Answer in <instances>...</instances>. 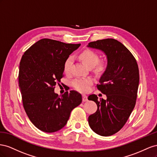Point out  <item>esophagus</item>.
I'll return each mask as SVG.
<instances>
[{"mask_svg":"<svg viewBox=\"0 0 157 157\" xmlns=\"http://www.w3.org/2000/svg\"><path fill=\"white\" fill-rule=\"evenodd\" d=\"M82 100L83 102H86L87 101H88V98H87V96L86 95H82Z\"/></svg>","mask_w":157,"mask_h":157,"instance_id":"1","label":"esophagus"}]
</instances>
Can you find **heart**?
Here are the masks:
<instances>
[{"instance_id":"heart-1","label":"heart","mask_w":157,"mask_h":157,"mask_svg":"<svg viewBox=\"0 0 157 157\" xmlns=\"http://www.w3.org/2000/svg\"><path fill=\"white\" fill-rule=\"evenodd\" d=\"M79 58L89 68H93L95 66L96 70L98 71H102L106 67V63L103 61L98 62L99 58L97 54L90 49H87L79 54ZM73 59L71 56H68L64 60L63 64V71L65 74L70 73ZM93 83L91 78H78L75 79L72 83L74 87L78 91L81 92H86L89 90V87Z\"/></svg>"}]
</instances>
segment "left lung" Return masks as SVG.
<instances>
[{
	"label": "left lung",
	"instance_id": "left-lung-1",
	"mask_svg": "<svg viewBox=\"0 0 157 157\" xmlns=\"http://www.w3.org/2000/svg\"><path fill=\"white\" fill-rule=\"evenodd\" d=\"M87 47L102 51L107 58L106 70L97 85L107 98L98 100L94 94L88 97L97 105L88 122L98 135L110 136L122 128L135 107L140 82L138 65L131 52L116 39L98 40Z\"/></svg>",
	"mask_w": 157,
	"mask_h": 157
}]
</instances>
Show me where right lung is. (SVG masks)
Here are the masks:
<instances>
[{"mask_svg":"<svg viewBox=\"0 0 157 157\" xmlns=\"http://www.w3.org/2000/svg\"><path fill=\"white\" fill-rule=\"evenodd\" d=\"M80 45L43 39L21 57L18 83L24 108L31 122L44 132L64 128L71 110L82 101L77 91H66L60 96L55 93V86L63 77L64 60Z\"/></svg>","mask_w":157,"mask_h":157,"instance_id":"obj_1","label":"right lung"}]
</instances>
